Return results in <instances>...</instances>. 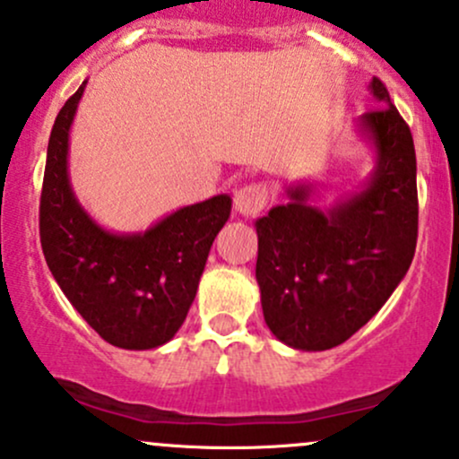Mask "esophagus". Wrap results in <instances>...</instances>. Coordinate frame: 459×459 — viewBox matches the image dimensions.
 <instances>
[{"instance_id":"esophagus-1","label":"esophagus","mask_w":459,"mask_h":459,"mask_svg":"<svg viewBox=\"0 0 459 459\" xmlns=\"http://www.w3.org/2000/svg\"><path fill=\"white\" fill-rule=\"evenodd\" d=\"M268 200H270L268 189H265L264 185L253 183L235 191L233 204L239 215H244V218H255V215H259L261 211L265 209Z\"/></svg>"}]
</instances>
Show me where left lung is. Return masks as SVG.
<instances>
[{"label": "left lung", "instance_id": "obj_1", "mask_svg": "<svg viewBox=\"0 0 459 459\" xmlns=\"http://www.w3.org/2000/svg\"><path fill=\"white\" fill-rule=\"evenodd\" d=\"M379 108L355 119L375 168L359 189L311 204L314 183L287 185V204L255 220L256 283L272 335L296 351H329L361 329L410 270L418 235L416 152L384 82Z\"/></svg>", "mask_w": 459, "mask_h": 459}]
</instances>
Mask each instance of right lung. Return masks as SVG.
<instances>
[{
  "label": "right lung",
  "instance_id": "obj_1",
  "mask_svg": "<svg viewBox=\"0 0 459 459\" xmlns=\"http://www.w3.org/2000/svg\"><path fill=\"white\" fill-rule=\"evenodd\" d=\"M87 80L60 108L48 143L41 246L74 309L108 344L150 351L183 326L213 239L230 218L229 194L180 206L137 233L104 229L75 198L69 134Z\"/></svg>",
  "mask_w": 459,
  "mask_h": 459
}]
</instances>
